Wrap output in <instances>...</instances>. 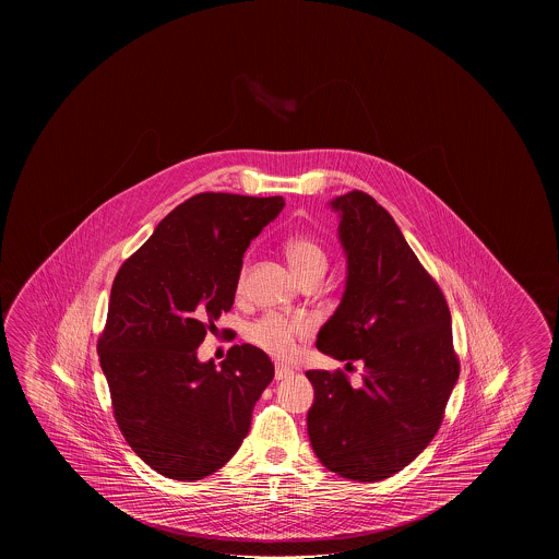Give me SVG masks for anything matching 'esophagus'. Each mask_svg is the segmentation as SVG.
Here are the masks:
<instances>
[{"label": "esophagus", "instance_id": "34e87169", "mask_svg": "<svg viewBox=\"0 0 559 559\" xmlns=\"http://www.w3.org/2000/svg\"><path fill=\"white\" fill-rule=\"evenodd\" d=\"M294 374L293 368L283 367V365H276L275 368V380H286Z\"/></svg>", "mask_w": 559, "mask_h": 559}]
</instances>
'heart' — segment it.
Segmentation results:
<instances>
[{"label": "heart", "mask_w": 559, "mask_h": 559, "mask_svg": "<svg viewBox=\"0 0 559 559\" xmlns=\"http://www.w3.org/2000/svg\"><path fill=\"white\" fill-rule=\"evenodd\" d=\"M284 253L300 281L308 276L323 275L328 269V253L316 239L306 234H296L293 238L286 239ZM246 276H248V265L241 266L238 278L239 290L246 286ZM306 330L308 328L302 321L286 320L276 313H266L249 325L246 337L269 355L286 358L294 353V338L306 333Z\"/></svg>", "instance_id": "b5f03b06"}]
</instances>
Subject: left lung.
Masks as SVG:
<instances>
[{
	"instance_id": "8db88e82",
	"label": "left lung",
	"mask_w": 559,
	"mask_h": 559,
	"mask_svg": "<svg viewBox=\"0 0 559 559\" xmlns=\"http://www.w3.org/2000/svg\"><path fill=\"white\" fill-rule=\"evenodd\" d=\"M347 259L345 293L323 323V355L365 365L353 388L343 372L308 370L311 449L355 481L409 466L437 435L460 365L439 284L423 269L394 218L362 191L330 202Z\"/></svg>"
}]
</instances>
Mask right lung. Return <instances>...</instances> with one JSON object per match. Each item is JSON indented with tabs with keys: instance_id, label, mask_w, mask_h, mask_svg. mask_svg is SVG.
Wrapping results in <instances>:
<instances>
[{
	"instance_id": "obj_1",
	"label": "right lung",
	"mask_w": 559,
	"mask_h": 559,
	"mask_svg": "<svg viewBox=\"0 0 559 559\" xmlns=\"http://www.w3.org/2000/svg\"><path fill=\"white\" fill-rule=\"evenodd\" d=\"M283 206V197L201 192L115 276L97 353L120 432L162 476L194 481L221 469L275 376L253 345H234L221 367L197 348L231 308L251 239Z\"/></svg>"
}]
</instances>
